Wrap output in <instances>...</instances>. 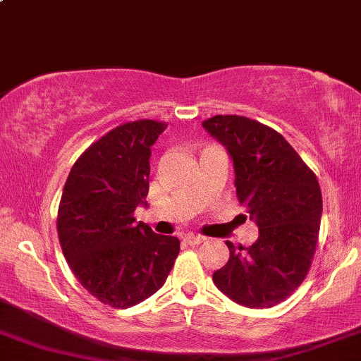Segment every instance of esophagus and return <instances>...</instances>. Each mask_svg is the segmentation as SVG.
<instances>
[{
	"label": "esophagus",
	"instance_id": "34e87169",
	"mask_svg": "<svg viewBox=\"0 0 361 361\" xmlns=\"http://www.w3.org/2000/svg\"><path fill=\"white\" fill-rule=\"evenodd\" d=\"M184 241L189 244V246H196V244H201L204 241L203 235H196V234H188L184 238Z\"/></svg>",
	"mask_w": 361,
	"mask_h": 361
}]
</instances>
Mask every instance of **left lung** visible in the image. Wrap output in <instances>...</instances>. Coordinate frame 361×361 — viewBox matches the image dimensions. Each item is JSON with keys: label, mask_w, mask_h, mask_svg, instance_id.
<instances>
[{"label": "left lung", "mask_w": 361, "mask_h": 361, "mask_svg": "<svg viewBox=\"0 0 361 361\" xmlns=\"http://www.w3.org/2000/svg\"><path fill=\"white\" fill-rule=\"evenodd\" d=\"M204 129L226 146L235 192L257 222L250 247L227 241L228 262L215 286L246 308H272L305 281L319 243L322 191L313 170L277 130L239 115H215Z\"/></svg>", "instance_id": "left-lung-1"}]
</instances>
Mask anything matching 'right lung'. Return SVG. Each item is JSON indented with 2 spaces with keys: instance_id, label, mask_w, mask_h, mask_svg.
<instances>
[{
  "instance_id": "obj_1",
  "label": "right lung",
  "mask_w": 361,
  "mask_h": 361,
  "mask_svg": "<svg viewBox=\"0 0 361 361\" xmlns=\"http://www.w3.org/2000/svg\"><path fill=\"white\" fill-rule=\"evenodd\" d=\"M165 122L134 120L115 127L77 158L58 207V239L68 267L89 294L129 308L165 284L180 251L134 212L149 191L151 146Z\"/></svg>"
}]
</instances>
